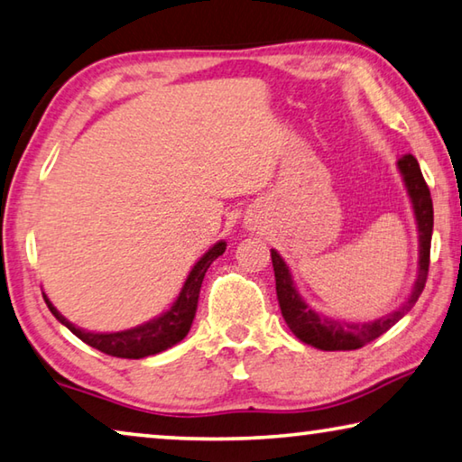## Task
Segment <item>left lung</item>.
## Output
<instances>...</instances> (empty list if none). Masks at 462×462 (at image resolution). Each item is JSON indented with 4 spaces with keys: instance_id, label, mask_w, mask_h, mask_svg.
<instances>
[{
    "instance_id": "1",
    "label": "left lung",
    "mask_w": 462,
    "mask_h": 462,
    "mask_svg": "<svg viewBox=\"0 0 462 462\" xmlns=\"http://www.w3.org/2000/svg\"><path fill=\"white\" fill-rule=\"evenodd\" d=\"M399 171L402 182H405L409 199L413 205V214L417 222V232H420V267H417V280L413 283L411 294L407 296L397 310H393L386 317H380L370 323H347V320L328 319L325 314L312 310L304 302L302 296L298 294L296 283L291 280L290 267L280 257L275 248H271V261H273L275 271V290L280 309L285 323L291 328L300 341L309 346L323 349V351H349L360 349L365 343L374 341L376 337L389 331V328L399 323L405 314L413 309L417 298L421 296L423 285L428 280L430 269V245H431V230H434V205H431L430 189L423 180L421 168L411 153H405L399 162Z\"/></svg>"
}]
</instances>
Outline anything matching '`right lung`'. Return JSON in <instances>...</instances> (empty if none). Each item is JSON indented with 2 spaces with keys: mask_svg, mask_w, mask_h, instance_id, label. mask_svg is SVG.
Listing matches in <instances>:
<instances>
[{
  "mask_svg": "<svg viewBox=\"0 0 462 462\" xmlns=\"http://www.w3.org/2000/svg\"><path fill=\"white\" fill-rule=\"evenodd\" d=\"M226 243L219 240L209 248L203 257L195 263L191 273L187 275L185 285H182L180 294L174 300L171 309L160 314V317L148 320V323L137 325L127 331H116V333H94L79 328L73 323H69L63 314L51 304L47 294H42L49 310L53 312V317L65 325L69 331L82 339L88 346L102 351V354L115 356V357H127V360H139V357H148L153 354H160L168 347L177 346L189 333V328L193 325L195 310H197V300H199L201 282L205 277V271L209 269L219 254H224Z\"/></svg>",
  "mask_w": 462,
  "mask_h": 462,
  "instance_id": "1",
  "label": "right lung"
}]
</instances>
